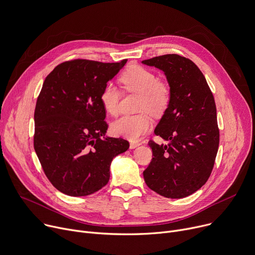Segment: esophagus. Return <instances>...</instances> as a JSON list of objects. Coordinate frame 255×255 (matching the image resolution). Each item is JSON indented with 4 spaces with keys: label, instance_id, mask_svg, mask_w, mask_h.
I'll use <instances>...</instances> for the list:
<instances>
[{
    "label": "esophagus",
    "instance_id": "obj_1",
    "mask_svg": "<svg viewBox=\"0 0 255 255\" xmlns=\"http://www.w3.org/2000/svg\"><path fill=\"white\" fill-rule=\"evenodd\" d=\"M140 145V143H137V142H130V148L131 149H134L136 147H138Z\"/></svg>",
    "mask_w": 255,
    "mask_h": 255
}]
</instances>
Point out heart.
<instances>
[{"label":"heart","instance_id":"1","mask_svg":"<svg viewBox=\"0 0 255 255\" xmlns=\"http://www.w3.org/2000/svg\"><path fill=\"white\" fill-rule=\"evenodd\" d=\"M120 81L124 88L139 94V110H147L152 114L163 113L170 102V88L166 83L158 81L157 76L146 68L132 66L121 75ZM120 92L114 83H108L102 90L101 103L105 111L116 116L119 112ZM152 121L146 114L126 115L113 122V134L135 141L147 133Z\"/></svg>","mask_w":255,"mask_h":255}]
</instances>
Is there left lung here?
<instances>
[{"mask_svg": "<svg viewBox=\"0 0 255 255\" xmlns=\"http://www.w3.org/2000/svg\"><path fill=\"white\" fill-rule=\"evenodd\" d=\"M164 72L170 102L154 129L168 144H148L152 159L143 172L147 186L167 198H183L200 189L217 156L220 131L215 99L198 67L176 54L141 62Z\"/></svg>", "mask_w": 255, "mask_h": 255, "instance_id": "obj_1", "label": "left lung"}]
</instances>
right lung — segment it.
I'll use <instances>...</instances> for the list:
<instances>
[{"mask_svg":"<svg viewBox=\"0 0 255 255\" xmlns=\"http://www.w3.org/2000/svg\"><path fill=\"white\" fill-rule=\"evenodd\" d=\"M121 63L74 60L45 78L34 112V149L54 186L69 196H86L109 182L115 156L129 142L106 136L101 94L124 67Z\"/></svg>","mask_w":255,"mask_h":255,"instance_id":"obj_1","label":"right lung"}]
</instances>
